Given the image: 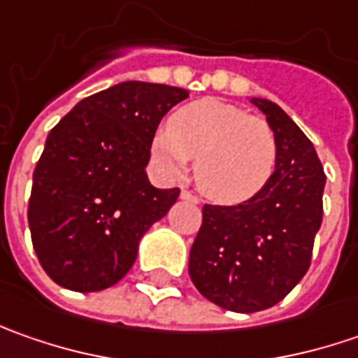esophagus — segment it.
<instances>
[{
    "instance_id": "34e87169",
    "label": "esophagus",
    "mask_w": 358,
    "mask_h": 358,
    "mask_svg": "<svg viewBox=\"0 0 358 358\" xmlns=\"http://www.w3.org/2000/svg\"><path fill=\"white\" fill-rule=\"evenodd\" d=\"M181 199L191 201V203H195V205H197V203L201 201L197 195H193V193H189V191H181Z\"/></svg>"
}]
</instances>
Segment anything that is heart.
Instances as JSON below:
<instances>
[{"label":"heart","mask_w":358,"mask_h":358,"mask_svg":"<svg viewBox=\"0 0 358 358\" xmlns=\"http://www.w3.org/2000/svg\"><path fill=\"white\" fill-rule=\"evenodd\" d=\"M151 153L169 177H183L195 159V185L219 205L257 197L277 167V137L265 119L237 105L199 99L183 105L153 133Z\"/></svg>","instance_id":"heart-1"}]
</instances>
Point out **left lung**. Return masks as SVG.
Masks as SVG:
<instances>
[{
  "instance_id": "1",
  "label": "left lung",
  "mask_w": 358,
  "mask_h": 358,
  "mask_svg": "<svg viewBox=\"0 0 358 358\" xmlns=\"http://www.w3.org/2000/svg\"><path fill=\"white\" fill-rule=\"evenodd\" d=\"M277 137V167L253 199L205 205L189 253V275L201 295L235 313L277 305L309 271L323 221V165L315 145L281 107L251 97Z\"/></svg>"
}]
</instances>
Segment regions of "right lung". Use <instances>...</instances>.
Listing matches in <instances>:
<instances>
[{
	"mask_svg": "<svg viewBox=\"0 0 358 358\" xmlns=\"http://www.w3.org/2000/svg\"><path fill=\"white\" fill-rule=\"evenodd\" d=\"M189 91L123 81L81 99L49 131L27 209L43 271L77 293L113 287L133 267L139 241L179 189L149 183L151 139Z\"/></svg>",
	"mask_w": 358,
	"mask_h": 358,
	"instance_id": "right-lung-1",
	"label": "right lung"
}]
</instances>
